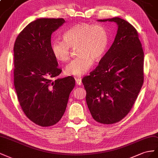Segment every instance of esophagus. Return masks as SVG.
<instances>
[{"label": "esophagus", "mask_w": 158, "mask_h": 158, "mask_svg": "<svg viewBox=\"0 0 158 158\" xmlns=\"http://www.w3.org/2000/svg\"><path fill=\"white\" fill-rule=\"evenodd\" d=\"M75 81H76L77 85H81L82 84V81H81V78L77 77L75 79Z\"/></svg>", "instance_id": "obj_1"}]
</instances>
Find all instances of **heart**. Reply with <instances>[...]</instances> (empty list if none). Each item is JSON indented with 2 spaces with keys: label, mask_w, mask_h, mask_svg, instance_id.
<instances>
[{
  "label": "heart",
  "mask_w": 158,
  "mask_h": 158,
  "mask_svg": "<svg viewBox=\"0 0 158 158\" xmlns=\"http://www.w3.org/2000/svg\"><path fill=\"white\" fill-rule=\"evenodd\" d=\"M64 40H53L51 49L56 59L66 62L70 58L71 48H76L79 56L65 67L67 75L80 77L86 74L97 60L103 56L109 44V34L101 24H77L63 34Z\"/></svg>",
  "instance_id": "heart-1"
}]
</instances>
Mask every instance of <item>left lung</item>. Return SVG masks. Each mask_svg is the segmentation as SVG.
Wrapping results in <instances>:
<instances>
[{"instance_id": "left-lung-1", "label": "left lung", "mask_w": 158, "mask_h": 158, "mask_svg": "<svg viewBox=\"0 0 158 158\" xmlns=\"http://www.w3.org/2000/svg\"><path fill=\"white\" fill-rule=\"evenodd\" d=\"M118 26L114 41L90 75L82 79L93 118L101 124L119 122L130 112L143 82V52L138 34L118 17L98 20Z\"/></svg>"}]
</instances>
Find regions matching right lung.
Here are the masks:
<instances>
[{
  "label": "right lung",
  "mask_w": 158,
  "mask_h": 158,
  "mask_svg": "<svg viewBox=\"0 0 158 158\" xmlns=\"http://www.w3.org/2000/svg\"><path fill=\"white\" fill-rule=\"evenodd\" d=\"M65 22L35 20L19 34L14 46V83L20 106L31 121L43 127L60 120L75 84L71 76L57 78L61 69L51 49L52 33Z\"/></svg>",
  "instance_id": "1"
}]
</instances>
